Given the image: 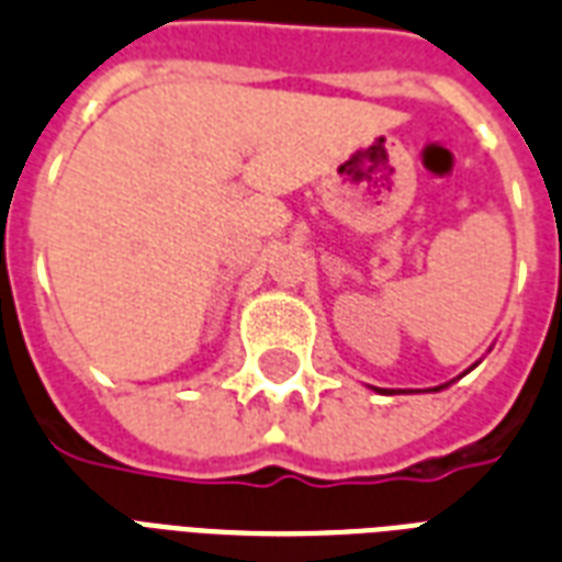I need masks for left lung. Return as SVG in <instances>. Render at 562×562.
Masks as SVG:
<instances>
[{"mask_svg":"<svg viewBox=\"0 0 562 562\" xmlns=\"http://www.w3.org/2000/svg\"><path fill=\"white\" fill-rule=\"evenodd\" d=\"M474 366H477V362H474ZM474 366H471V368H474ZM439 389H448V383H445V385H436L434 392H439Z\"/></svg>","mask_w":562,"mask_h":562,"instance_id":"1","label":"left lung"}]
</instances>
